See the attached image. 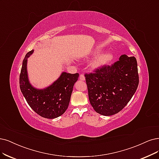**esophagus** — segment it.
Masks as SVG:
<instances>
[{
	"instance_id": "34e87169",
	"label": "esophagus",
	"mask_w": 159,
	"mask_h": 159,
	"mask_svg": "<svg viewBox=\"0 0 159 159\" xmlns=\"http://www.w3.org/2000/svg\"><path fill=\"white\" fill-rule=\"evenodd\" d=\"M79 79L80 80H85V76H84V75H80V76H79Z\"/></svg>"
}]
</instances>
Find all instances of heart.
<instances>
[{
    "mask_svg": "<svg viewBox=\"0 0 159 159\" xmlns=\"http://www.w3.org/2000/svg\"><path fill=\"white\" fill-rule=\"evenodd\" d=\"M102 52V50H96L94 52H93L92 56H97L99 54H101ZM113 57L114 54L112 52H105L94 59V60L90 64V68L93 70L100 69L108 65L113 60Z\"/></svg>",
    "mask_w": 159,
    "mask_h": 159,
    "instance_id": "obj_1",
    "label": "heart"
}]
</instances>
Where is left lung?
I'll list each match as a JSON object with an SVG mask.
<instances>
[{"label":"left lung","mask_w":159,"mask_h":159,"mask_svg":"<svg viewBox=\"0 0 159 159\" xmlns=\"http://www.w3.org/2000/svg\"><path fill=\"white\" fill-rule=\"evenodd\" d=\"M111 66L85 75L90 104L104 116L118 113L136 92L139 84L138 63L134 56L121 55Z\"/></svg>","instance_id":"left-lung-1"}]
</instances>
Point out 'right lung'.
<instances>
[{
  "mask_svg": "<svg viewBox=\"0 0 159 159\" xmlns=\"http://www.w3.org/2000/svg\"><path fill=\"white\" fill-rule=\"evenodd\" d=\"M34 52H29L22 63L20 76V87L29 106L40 116L46 119H55L67 110L74 84L78 80L79 73L62 72L50 86L37 89L31 84L27 72V59Z\"/></svg>",
  "mask_w": 159,
  "mask_h": 159,
  "instance_id": "1",
  "label": "right lung"
}]
</instances>
